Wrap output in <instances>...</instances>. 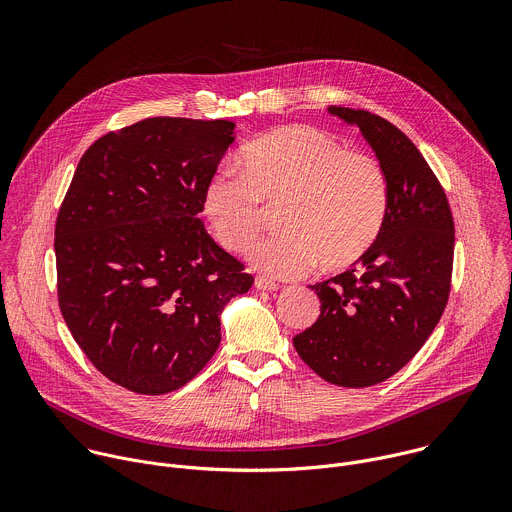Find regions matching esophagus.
I'll list each match as a JSON object with an SVG mask.
<instances>
[{
  "mask_svg": "<svg viewBox=\"0 0 512 512\" xmlns=\"http://www.w3.org/2000/svg\"><path fill=\"white\" fill-rule=\"evenodd\" d=\"M255 287H257L259 291H273V289H277L279 285H277L275 281L267 279V277H255Z\"/></svg>",
  "mask_w": 512,
  "mask_h": 512,
  "instance_id": "obj_1",
  "label": "esophagus"
}]
</instances>
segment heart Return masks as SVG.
Listing matches in <instances>:
<instances>
[{
    "mask_svg": "<svg viewBox=\"0 0 512 512\" xmlns=\"http://www.w3.org/2000/svg\"><path fill=\"white\" fill-rule=\"evenodd\" d=\"M239 170H218L202 210L225 249L241 253L259 235L265 208H275V235L255 243L253 269L287 279L320 263L344 269L367 253L385 223L389 186L381 162L346 150L312 125L269 131L241 150Z\"/></svg>",
    "mask_w": 512,
    "mask_h": 512,
    "instance_id": "1",
    "label": "heart"
}]
</instances>
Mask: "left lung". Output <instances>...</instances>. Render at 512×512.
<instances>
[{"instance_id":"obj_1","label":"left lung","mask_w":512,"mask_h":512,"mask_svg":"<svg viewBox=\"0 0 512 512\" xmlns=\"http://www.w3.org/2000/svg\"><path fill=\"white\" fill-rule=\"evenodd\" d=\"M328 111L360 129L373 148L389 206L375 245L348 271L310 285L320 316L294 336V346L324 381L358 389L401 371L440 322L450 296L454 221L444 188L401 129L371 111Z\"/></svg>"}]
</instances>
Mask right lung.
Wrapping results in <instances>:
<instances>
[{
    "instance_id": "1",
    "label": "right lung",
    "mask_w": 512,
    "mask_h": 512,
    "mask_svg": "<svg viewBox=\"0 0 512 512\" xmlns=\"http://www.w3.org/2000/svg\"><path fill=\"white\" fill-rule=\"evenodd\" d=\"M227 119L152 117L97 139L56 218L62 318L95 369L139 393L194 379L221 344V314L253 275L198 214L237 139Z\"/></svg>"
}]
</instances>
